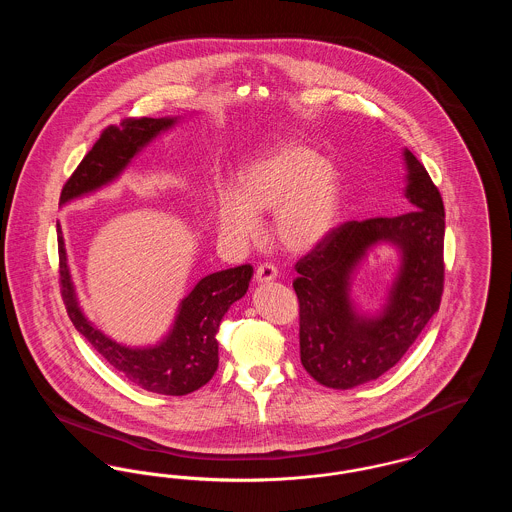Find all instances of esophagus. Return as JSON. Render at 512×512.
<instances>
[{"label":"esophagus","mask_w":512,"mask_h":512,"mask_svg":"<svg viewBox=\"0 0 512 512\" xmlns=\"http://www.w3.org/2000/svg\"><path fill=\"white\" fill-rule=\"evenodd\" d=\"M278 278V270L274 265H261V267H257L255 270V280H257V284H267V282H272V280H276Z\"/></svg>","instance_id":"esophagus-1"}]
</instances>
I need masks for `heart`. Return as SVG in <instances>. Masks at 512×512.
<instances>
[{"instance_id": "heart-1", "label": "heart", "mask_w": 512, "mask_h": 512, "mask_svg": "<svg viewBox=\"0 0 512 512\" xmlns=\"http://www.w3.org/2000/svg\"><path fill=\"white\" fill-rule=\"evenodd\" d=\"M343 207L340 172L315 149L299 142L272 147L217 197L220 234L232 242H257V215L272 213V232L280 245L305 253L322 244L338 226Z\"/></svg>"}]
</instances>
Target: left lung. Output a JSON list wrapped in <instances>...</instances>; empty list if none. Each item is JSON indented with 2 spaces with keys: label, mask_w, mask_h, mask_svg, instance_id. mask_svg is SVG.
<instances>
[{
  "label": "left lung",
  "mask_w": 512,
  "mask_h": 512,
  "mask_svg": "<svg viewBox=\"0 0 512 512\" xmlns=\"http://www.w3.org/2000/svg\"><path fill=\"white\" fill-rule=\"evenodd\" d=\"M403 161V194L413 211L345 222L295 265L301 365L326 388L351 390L380 378L401 361L438 313L443 292V201L407 147ZM378 244H391L398 251L400 267L385 305L376 314H359L350 297L352 278Z\"/></svg>",
  "instance_id": "left-lung-1"
}]
</instances>
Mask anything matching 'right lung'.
<instances>
[{"instance_id": "obj_1", "label": "right lung", "mask_w": 512, "mask_h": 512, "mask_svg": "<svg viewBox=\"0 0 512 512\" xmlns=\"http://www.w3.org/2000/svg\"><path fill=\"white\" fill-rule=\"evenodd\" d=\"M182 117L161 119H126L121 126L103 130L98 142L82 159L61 192V205L74 199L96 194L113 184L126 171L132 159L157 136L174 128ZM61 293L74 328L90 341L99 355L121 372L128 382L142 390L163 395H186L205 386L219 366V334L222 317L244 297L253 267L226 268L201 278L188 293L172 320L169 332L153 345H124L111 340L101 328L84 315L71 267L67 259L65 238L57 222Z\"/></svg>"}]
</instances>
